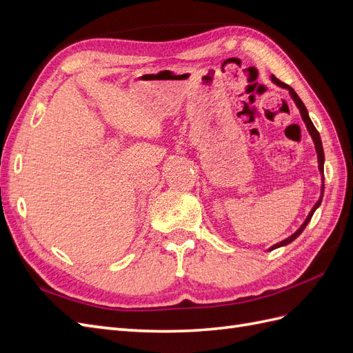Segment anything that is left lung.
Returning <instances> with one entry per match:
<instances>
[{
	"instance_id": "left-lung-1",
	"label": "left lung",
	"mask_w": 353,
	"mask_h": 353,
	"mask_svg": "<svg viewBox=\"0 0 353 353\" xmlns=\"http://www.w3.org/2000/svg\"><path fill=\"white\" fill-rule=\"evenodd\" d=\"M271 79H272V82L275 83V85H279V87H281V88H285L288 92H290V95H292V99L294 100V103H296V105H297V109H299V112H301V116H302V119H303V122H305V125H306V130H307V132H309V135L312 137V141H314V144H315V152H316V157H318V169H319V174H321V196H319V199H318V201L315 203L314 205V208L311 209V212L307 213V216H306V219L303 221V223L301 227H299V230L296 231V232H293L290 237H287L285 240H283V241H280V243H276V244H274V245H271V248L268 249L270 252L271 250H274V249H279V248H283V245H287V244H290L293 240H296L299 236H301L302 234V231L306 228V225L309 223V221H311V218H312V215H314V212L319 208V205H321V201H323V196H324V148H323V143H321V137H319V132L316 131V128L314 126V123H312V121H311V117H309V113H307V110H306V108H305V104H303V101L299 99V95L296 94V91L292 88V87H288L287 83H284V82H281L280 79H276L274 74L271 77Z\"/></svg>"
}]
</instances>
